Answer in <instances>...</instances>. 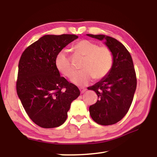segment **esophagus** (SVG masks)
<instances>
[{
  "mask_svg": "<svg viewBox=\"0 0 157 157\" xmlns=\"http://www.w3.org/2000/svg\"><path fill=\"white\" fill-rule=\"evenodd\" d=\"M79 91L82 93V94H83L85 91H86V88H83V87H81V88H79Z\"/></svg>",
  "mask_w": 157,
  "mask_h": 157,
  "instance_id": "obj_1",
  "label": "esophagus"
}]
</instances>
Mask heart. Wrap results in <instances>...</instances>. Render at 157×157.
<instances>
[{
    "instance_id": "1",
    "label": "heart",
    "mask_w": 157,
    "mask_h": 157,
    "mask_svg": "<svg viewBox=\"0 0 157 157\" xmlns=\"http://www.w3.org/2000/svg\"><path fill=\"white\" fill-rule=\"evenodd\" d=\"M73 50L77 55L84 57L80 68L73 75L75 68L66 51L60 52L55 59L57 70L78 86H85L93 78L100 80L107 77L113 65V55L109 48L99 46L88 39H82L73 44Z\"/></svg>"
}]
</instances>
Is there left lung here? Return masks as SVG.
<instances>
[{"mask_svg":"<svg viewBox=\"0 0 157 157\" xmlns=\"http://www.w3.org/2000/svg\"><path fill=\"white\" fill-rule=\"evenodd\" d=\"M105 44L113 55V65L109 75L89 87L98 95V100L89 107V113L101 125L116 124L124 118L130 108L136 89L137 79L131 55L120 41L103 34H88Z\"/></svg>","mask_w":157,"mask_h":157,"instance_id":"left-lung-1","label":"left lung"}]
</instances>
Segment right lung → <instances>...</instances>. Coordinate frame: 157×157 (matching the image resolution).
Segmentation results:
<instances>
[{"label":"right lung","mask_w":157,"mask_h":157,"mask_svg":"<svg viewBox=\"0 0 157 157\" xmlns=\"http://www.w3.org/2000/svg\"><path fill=\"white\" fill-rule=\"evenodd\" d=\"M75 34L45 35L23 51L18 63L17 92L32 121L43 128L64 123L72 101L80 91L61 77L55 59L63 48L78 39Z\"/></svg>","instance_id":"obj_1"}]
</instances>
